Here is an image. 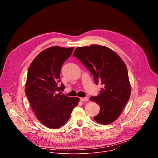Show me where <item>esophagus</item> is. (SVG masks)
I'll list each match as a JSON object with an SVG mask.
<instances>
[{
	"mask_svg": "<svg viewBox=\"0 0 158 158\" xmlns=\"http://www.w3.org/2000/svg\"><path fill=\"white\" fill-rule=\"evenodd\" d=\"M80 99L82 102H87V101H89L88 98H81Z\"/></svg>",
	"mask_w": 158,
	"mask_h": 158,
	"instance_id": "34e87169",
	"label": "esophagus"
}]
</instances>
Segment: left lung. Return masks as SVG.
<instances>
[{"instance_id": "1", "label": "left lung", "mask_w": 158, "mask_h": 158, "mask_svg": "<svg viewBox=\"0 0 158 158\" xmlns=\"http://www.w3.org/2000/svg\"><path fill=\"white\" fill-rule=\"evenodd\" d=\"M74 56L92 73L95 83L104 86L98 96L90 98L100 106L99 113L94 119L102 124L113 123L121 114L131 93L125 63L116 52L97 44L76 48Z\"/></svg>"}]
</instances>
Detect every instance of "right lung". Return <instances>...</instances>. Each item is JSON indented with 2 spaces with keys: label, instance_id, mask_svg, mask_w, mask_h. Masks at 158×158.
Masks as SVG:
<instances>
[{
  "label": "right lung",
  "instance_id": "1",
  "mask_svg": "<svg viewBox=\"0 0 158 158\" xmlns=\"http://www.w3.org/2000/svg\"><path fill=\"white\" fill-rule=\"evenodd\" d=\"M74 48H49L32 60L27 73L25 93L37 119L45 126L57 129L69 120L79 98L67 97L57 91L65 87L60 81L62 65L71 55Z\"/></svg>",
  "mask_w": 158,
  "mask_h": 158
}]
</instances>
